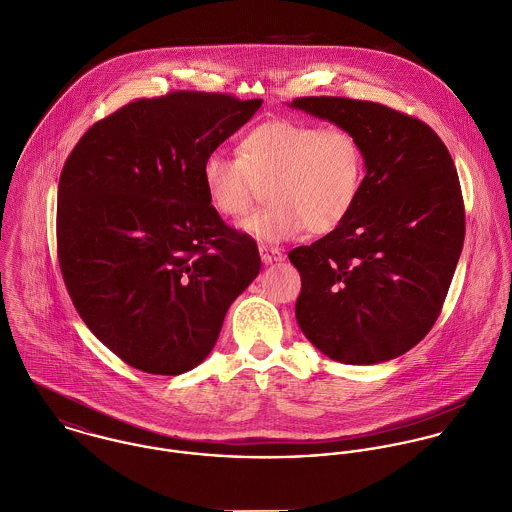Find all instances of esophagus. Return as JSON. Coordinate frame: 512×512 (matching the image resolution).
<instances>
[{
	"label": "esophagus",
	"instance_id": "obj_1",
	"mask_svg": "<svg viewBox=\"0 0 512 512\" xmlns=\"http://www.w3.org/2000/svg\"><path fill=\"white\" fill-rule=\"evenodd\" d=\"M259 255H261V261H263L265 265H273V263H279V261L285 259V255H283L279 249L267 247V245H261V247H259Z\"/></svg>",
	"mask_w": 512,
	"mask_h": 512
}]
</instances>
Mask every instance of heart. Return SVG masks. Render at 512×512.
I'll list each match as a JSON object with an SVG mask.
<instances>
[{
	"mask_svg": "<svg viewBox=\"0 0 512 512\" xmlns=\"http://www.w3.org/2000/svg\"><path fill=\"white\" fill-rule=\"evenodd\" d=\"M364 174L362 146L348 128L293 118L249 130L239 142V158L213 150L202 162L207 202L223 219L245 217L267 184L269 205L241 223L245 233L267 243L340 227L360 198Z\"/></svg>",
	"mask_w": 512,
	"mask_h": 512,
	"instance_id": "b5f03b06",
	"label": "heart"
}]
</instances>
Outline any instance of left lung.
Instances as JSON below:
<instances>
[{
	"instance_id": "obj_1",
	"label": "left lung",
	"mask_w": 512,
	"mask_h": 512,
	"mask_svg": "<svg viewBox=\"0 0 512 512\" xmlns=\"http://www.w3.org/2000/svg\"><path fill=\"white\" fill-rule=\"evenodd\" d=\"M289 106L348 128L366 162L346 221L289 253L303 281L297 322L336 362L398 358L437 320L463 249L453 160L425 122L384 104L305 97Z\"/></svg>"
}]
</instances>
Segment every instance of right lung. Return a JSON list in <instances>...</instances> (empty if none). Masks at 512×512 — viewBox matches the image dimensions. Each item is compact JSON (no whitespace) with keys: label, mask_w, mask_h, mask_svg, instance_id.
<instances>
[{"label":"right lung","mask_w":512,"mask_h":512,"mask_svg":"<svg viewBox=\"0 0 512 512\" xmlns=\"http://www.w3.org/2000/svg\"><path fill=\"white\" fill-rule=\"evenodd\" d=\"M263 104L140 99L89 128L57 194L59 265L89 330L132 368L178 376L213 350L261 269L257 245L207 202L202 162Z\"/></svg>","instance_id":"add662e5"}]
</instances>
